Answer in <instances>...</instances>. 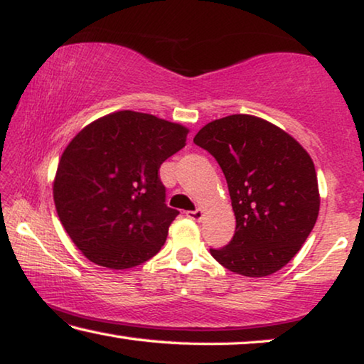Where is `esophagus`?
<instances>
[{"label": "esophagus", "mask_w": 364, "mask_h": 364, "mask_svg": "<svg viewBox=\"0 0 364 364\" xmlns=\"http://www.w3.org/2000/svg\"><path fill=\"white\" fill-rule=\"evenodd\" d=\"M187 218L193 221H200L203 218V210H195V211H187Z\"/></svg>", "instance_id": "1"}]
</instances>
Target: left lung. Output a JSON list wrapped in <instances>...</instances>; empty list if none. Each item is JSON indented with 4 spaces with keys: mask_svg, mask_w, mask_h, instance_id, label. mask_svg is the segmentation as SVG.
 I'll list each match as a JSON object with an SVG mask.
<instances>
[{
    "mask_svg": "<svg viewBox=\"0 0 364 364\" xmlns=\"http://www.w3.org/2000/svg\"><path fill=\"white\" fill-rule=\"evenodd\" d=\"M193 143L226 177L236 232L216 262L237 275L268 277L288 264L314 228L321 195L307 151L260 117L234 114L206 124Z\"/></svg>",
    "mask_w": 364,
    "mask_h": 364,
    "instance_id": "1",
    "label": "left lung"
}]
</instances>
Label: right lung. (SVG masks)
I'll use <instances>...</instances> for the list:
<instances>
[{
    "label": "right lung",
    "instance_id": "obj_1",
    "mask_svg": "<svg viewBox=\"0 0 364 364\" xmlns=\"http://www.w3.org/2000/svg\"><path fill=\"white\" fill-rule=\"evenodd\" d=\"M188 128L135 110L86 125L61 154L53 178L58 218L82 255L125 270L159 252L178 215L167 206L161 164L186 146Z\"/></svg>",
    "mask_w": 364,
    "mask_h": 364
}]
</instances>
